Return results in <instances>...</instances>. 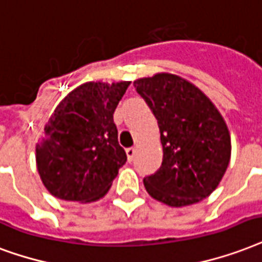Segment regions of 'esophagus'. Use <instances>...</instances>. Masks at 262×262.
I'll return each mask as SVG.
<instances>
[{
	"label": "esophagus",
	"mask_w": 262,
	"mask_h": 262,
	"mask_svg": "<svg viewBox=\"0 0 262 262\" xmlns=\"http://www.w3.org/2000/svg\"><path fill=\"white\" fill-rule=\"evenodd\" d=\"M126 155H127V159H129V162H132V161H133V158H135V155H136L135 147L126 148Z\"/></svg>",
	"instance_id": "34e87169"
}]
</instances>
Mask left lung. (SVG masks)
I'll return each mask as SVG.
<instances>
[{
  "label": "left lung",
  "instance_id": "8db88e82",
  "mask_svg": "<svg viewBox=\"0 0 262 262\" xmlns=\"http://www.w3.org/2000/svg\"><path fill=\"white\" fill-rule=\"evenodd\" d=\"M158 121L163 161L144 179L147 192L173 207L210 195L231 158V136L210 99L184 78L161 73L133 82Z\"/></svg>",
  "mask_w": 262,
  "mask_h": 262
}]
</instances>
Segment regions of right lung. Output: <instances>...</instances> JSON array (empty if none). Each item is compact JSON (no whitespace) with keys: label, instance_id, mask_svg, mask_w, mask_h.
Listing matches in <instances>:
<instances>
[{"label":"right lung","instance_id":"obj_1","mask_svg":"<svg viewBox=\"0 0 262 262\" xmlns=\"http://www.w3.org/2000/svg\"><path fill=\"white\" fill-rule=\"evenodd\" d=\"M130 82H86L70 92L35 148L39 177L53 196L73 202L103 198L126 162L114 111Z\"/></svg>","mask_w":262,"mask_h":262}]
</instances>
